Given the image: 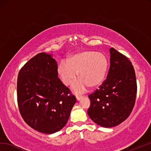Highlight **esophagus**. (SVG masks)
Here are the masks:
<instances>
[{"label": "esophagus", "mask_w": 151, "mask_h": 151, "mask_svg": "<svg viewBox=\"0 0 151 151\" xmlns=\"http://www.w3.org/2000/svg\"><path fill=\"white\" fill-rule=\"evenodd\" d=\"M82 98H83V96H76V99L77 100H80Z\"/></svg>", "instance_id": "obj_1"}]
</instances>
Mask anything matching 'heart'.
<instances>
[{"instance_id": "b5f03b06", "label": "heart", "mask_w": 151, "mask_h": 151, "mask_svg": "<svg viewBox=\"0 0 151 151\" xmlns=\"http://www.w3.org/2000/svg\"><path fill=\"white\" fill-rule=\"evenodd\" d=\"M108 60L101 52L86 50L71 56L68 60L59 63L58 73L62 82L69 86L78 76L80 78L73 84L71 89L76 93L85 92L91 86H100L104 81L108 69Z\"/></svg>"}]
</instances>
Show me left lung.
<instances>
[{"mask_svg":"<svg viewBox=\"0 0 151 151\" xmlns=\"http://www.w3.org/2000/svg\"><path fill=\"white\" fill-rule=\"evenodd\" d=\"M110 68L107 79L90 94L87 113L91 119L104 127H114L130 115L134 106L137 83L131 62L111 47Z\"/></svg>","mask_w":151,"mask_h":151,"instance_id":"obj_1","label":"left lung"}]
</instances>
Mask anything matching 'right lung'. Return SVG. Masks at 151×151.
Listing matches in <instances>:
<instances>
[{"label":"right lung","mask_w":151,"mask_h":151,"mask_svg":"<svg viewBox=\"0 0 151 151\" xmlns=\"http://www.w3.org/2000/svg\"><path fill=\"white\" fill-rule=\"evenodd\" d=\"M57 62L40 52L21 68L17 102L24 122L35 130L52 134L67 124L76 98L58 78Z\"/></svg>","instance_id":"right-lung-1"}]
</instances>
